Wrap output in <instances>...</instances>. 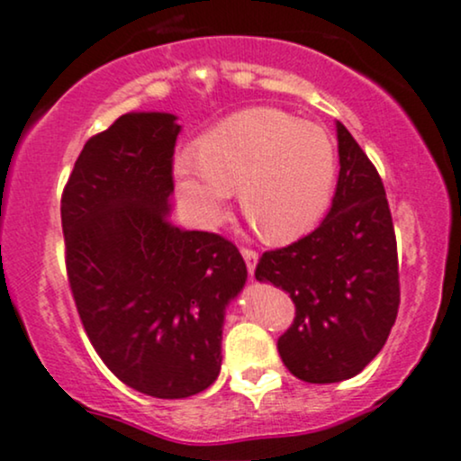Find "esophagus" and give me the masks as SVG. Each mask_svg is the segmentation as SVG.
Returning <instances> with one entry per match:
<instances>
[{
	"label": "esophagus",
	"mask_w": 461,
	"mask_h": 461,
	"mask_svg": "<svg viewBox=\"0 0 461 461\" xmlns=\"http://www.w3.org/2000/svg\"><path fill=\"white\" fill-rule=\"evenodd\" d=\"M240 253H242V258H245V262H247L249 275L253 277V273H256V264H258V253L253 251V249H247V247H242Z\"/></svg>",
	"instance_id": "esophagus-1"
}]
</instances>
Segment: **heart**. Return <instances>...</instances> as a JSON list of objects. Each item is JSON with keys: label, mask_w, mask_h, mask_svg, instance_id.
<instances>
[{"label": "heart", "mask_w": 461, "mask_h": 461, "mask_svg": "<svg viewBox=\"0 0 461 461\" xmlns=\"http://www.w3.org/2000/svg\"><path fill=\"white\" fill-rule=\"evenodd\" d=\"M179 197L199 225L225 216L231 188L240 214L268 242L293 240L319 221L336 182V147L325 130L275 108L227 116L176 158Z\"/></svg>", "instance_id": "b5f03b06"}]
</instances>
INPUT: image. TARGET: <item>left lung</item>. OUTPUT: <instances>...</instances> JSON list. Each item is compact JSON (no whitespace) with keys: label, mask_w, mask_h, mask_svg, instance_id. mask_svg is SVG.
Segmentation results:
<instances>
[{"label":"left lung","mask_w":461,"mask_h":461,"mask_svg":"<svg viewBox=\"0 0 461 461\" xmlns=\"http://www.w3.org/2000/svg\"><path fill=\"white\" fill-rule=\"evenodd\" d=\"M336 194L322 223L267 251L258 282L293 299L294 321L277 340L285 368L308 384L356 377L382 351L399 312V260L377 168L338 121Z\"/></svg>","instance_id":"8db88e82"}]
</instances>
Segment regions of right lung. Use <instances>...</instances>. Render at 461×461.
<instances>
[{"label":"right lung","mask_w":461,"mask_h":461,"mask_svg":"<svg viewBox=\"0 0 461 461\" xmlns=\"http://www.w3.org/2000/svg\"><path fill=\"white\" fill-rule=\"evenodd\" d=\"M168 113H128L79 153L62 193L67 275L88 340L116 377L186 399L221 373L225 310L247 282L223 236L171 221Z\"/></svg>","instance_id":"right-lung-1"}]
</instances>
